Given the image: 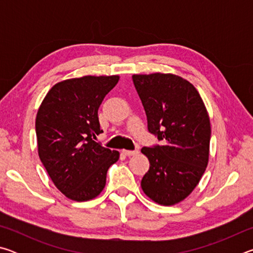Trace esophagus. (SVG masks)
<instances>
[{"label": "esophagus", "instance_id": "34e87169", "mask_svg": "<svg viewBox=\"0 0 253 253\" xmlns=\"http://www.w3.org/2000/svg\"><path fill=\"white\" fill-rule=\"evenodd\" d=\"M123 154H125L126 156H134V155H137L138 154V151H126V149H123Z\"/></svg>", "mask_w": 253, "mask_h": 253}]
</instances>
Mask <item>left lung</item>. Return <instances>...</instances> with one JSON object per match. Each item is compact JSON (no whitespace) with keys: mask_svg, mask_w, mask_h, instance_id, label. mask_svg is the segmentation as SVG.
<instances>
[{"mask_svg":"<svg viewBox=\"0 0 253 253\" xmlns=\"http://www.w3.org/2000/svg\"><path fill=\"white\" fill-rule=\"evenodd\" d=\"M137 93L151 134L163 145L143 147L149 169L140 183L144 193L161 205L186 199L209 162L211 124L195 87L172 74L134 75Z\"/></svg>","mask_w":253,"mask_h":253,"instance_id":"1","label":"left lung"}]
</instances>
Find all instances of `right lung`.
I'll return each mask as SVG.
<instances>
[{
	"label": "right lung",
	"instance_id": "1",
	"mask_svg": "<svg viewBox=\"0 0 253 253\" xmlns=\"http://www.w3.org/2000/svg\"><path fill=\"white\" fill-rule=\"evenodd\" d=\"M119 76H84L55 84L36 119L38 153L58 190L83 202L97 198L117 151L96 143L100 129L98 109L117 84Z\"/></svg>",
	"mask_w": 253,
	"mask_h": 253
}]
</instances>
